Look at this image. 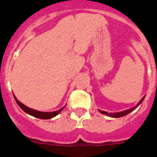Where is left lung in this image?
Here are the masks:
<instances>
[{
	"label": "left lung",
	"mask_w": 157,
	"mask_h": 157,
	"mask_svg": "<svg viewBox=\"0 0 157 157\" xmlns=\"http://www.w3.org/2000/svg\"><path fill=\"white\" fill-rule=\"evenodd\" d=\"M145 97H143V98H142V99H141V101L138 102V105H136V106H134V108H132V109H127V110H125V111H123V112H115V113H113V112H105V111H101V110H100V109H98V111L101 112V114L106 115V116H110V117H112V118L123 117V116H127V115H128L129 113H130L131 112H133V111H134L135 109H137V108H138V107L140 105H141V102L143 101V100L145 99Z\"/></svg>",
	"instance_id": "obj_1"
}]
</instances>
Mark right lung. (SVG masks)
<instances>
[{
	"mask_svg": "<svg viewBox=\"0 0 157 157\" xmlns=\"http://www.w3.org/2000/svg\"><path fill=\"white\" fill-rule=\"evenodd\" d=\"M13 96H14V98H15V100H16V103H17L18 105H19L20 108H21L22 110H23L25 112H26V113L30 115V116H34V117L38 118V119H41V120H48V119H51V118L55 117V116H57V115L59 114V112H61V111L65 108V106H63V107H62L61 109H59V110L54 111V112H40V111H37V110H34V109H30V108L27 107L26 105H23V104H22L20 101H18L14 94H13Z\"/></svg>",
	"mask_w": 157,
	"mask_h": 157,
	"instance_id": "right-lung-1",
	"label": "right lung"
}]
</instances>
